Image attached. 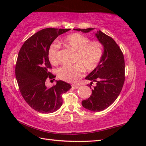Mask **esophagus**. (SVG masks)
Instances as JSON below:
<instances>
[{"mask_svg": "<svg viewBox=\"0 0 146 146\" xmlns=\"http://www.w3.org/2000/svg\"><path fill=\"white\" fill-rule=\"evenodd\" d=\"M79 88L78 85H72V88L73 89H78Z\"/></svg>", "mask_w": 146, "mask_h": 146, "instance_id": "esophagus-1", "label": "esophagus"}]
</instances>
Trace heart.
Returning <instances> with one entry per match:
<instances>
[{
    "label": "heart",
    "instance_id": "obj_1",
    "mask_svg": "<svg viewBox=\"0 0 146 146\" xmlns=\"http://www.w3.org/2000/svg\"><path fill=\"white\" fill-rule=\"evenodd\" d=\"M90 40L80 33H73L66 36L62 43L66 47L76 51L74 65H64L58 70V75L60 79L69 83H76L83 76L84 69L91 71L97 66L103 55V47L100 42ZM60 44L54 42L49 46L48 56L50 63H58V54Z\"/></svg>",
    "mask_w": 146,
    "mask_h": 146
}]
</instances>
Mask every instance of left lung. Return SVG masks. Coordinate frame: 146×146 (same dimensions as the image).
Segmentation results:
<instances>
[{
  "instance_id": "obj_1",
  "label": "left lung",
  "mask_w": 146,
  "mask_h": 146,
  "mask_svg": "<svg viewBox=\"0 0 146 146\" xmlns=\"http://www.w3.org/2000/svg\"><path fill=\"white\" fill-rule=\"evenodd\" d=\"M95 28L74 29L77 31L88 33ZM96 38L103 46V55L100 63L85 79L95 82L90 97L83 100L82 106L93 111L106 109L112 104L122 90L125 80V63L122 52L114 40L98 31L94 33Z\"/></svg>"
}]
</instances>
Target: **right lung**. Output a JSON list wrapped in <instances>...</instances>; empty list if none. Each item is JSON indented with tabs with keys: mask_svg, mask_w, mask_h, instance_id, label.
I'll use <instances>...</instances> for the list:
<instances>
[{
	"mask_svg": "<svg viewBox=\"0 0 146 146\" xmlns=\"http://www.w3.org/2000/svg\"><path fill=\"white\" fill-rule=\"evenodd\" d=\"M71 29L46 28L39 31L27 39L19 52L15 77L21 94L34 110L42 113L54 112L60 108L61 95L71 86L61 80H56L52 87L46 85V80L55 78L49 72L51 65L48 52L52 42Z\"/></svg>",
	"mask_w": 146,
	"mask_h": 146,
	"instance_id": "obj_1",
	"label": "right lung"
}]
</instances>
